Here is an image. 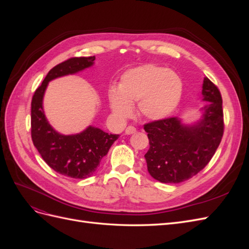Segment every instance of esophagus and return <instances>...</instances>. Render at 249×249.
I'll return each instance as SVG.
<instances>
[{"label": "esophagus", "instance_id": "obj_1", "mask_svg": "<svg viewBox=\"0 0 249 249\" xmlns=\"http://www.w3.org/2000/svg\"><path fill=\"white\" fill-rule=\"evenodd\" d=\"M135 132H136V129H135L134 126H132V125H129L126 127V129L124 130V134L125 135H132V134H134Z\"/></svg>", "mask_w": 249, "mask_h": 249}]
</instances>
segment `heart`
<instances>
[{"label":"heart","mask_w":249,"mask_h":249,"mask_svg":"<svg viewBox=\"0 0 249 249\" xmlns=\"http://www.w3.org/2000/svg\"><path fill=\"white\" fill-rule=\"evenodd\" d=\"M183 94V80L166 67L146 64L126 71L118 89L109 91V104L120 119L130 117L132 105L138 103V114L149 122L167 118L178 106Z\"/></svg>","instance_id":"obj_1"}]
</instances>
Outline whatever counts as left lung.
Masks as SVG:
<instances>
[{
  "instance_id": "1",
  "label": "left lung",
  "mask_w": 249,
  "mask_h": 249,
  "mask_svg": "<svg viewBox=\"0 0 249 249\" xmlns=\"http://www.w3.org/2000/svg\"><path fill=\"white\" fill-rule=\"evenodd\" d=\"M199 117L187 123L178 117L144 125L149 149L144 158L150 176L161 183L178 184L206 167L223 135L222 99L218 88L203 78Z\"/></svg>"
}]
</instances>
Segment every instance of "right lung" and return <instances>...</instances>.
<instances>
[{
	"instance_id": "right-lung-1",
	"label": "right lung",
	"mask_w": 249,
	"mask_h": 249,
	"mask_svg": "<svg viewBox=\"0 0 249 249\" xmlns=\"http://www.w3.org/2000/svg\"><path fill=\"white\" fill-rule=\"evenodd\" d=\"M95 57H76L56 65L36 89L31 103V135L34 146L49 166L72 178L91 177L119 135L88 125L80 133L64 135L53 127L43 111V96L53 80L78 73L94 64Z\"/></svg>"
}]
</instances>
